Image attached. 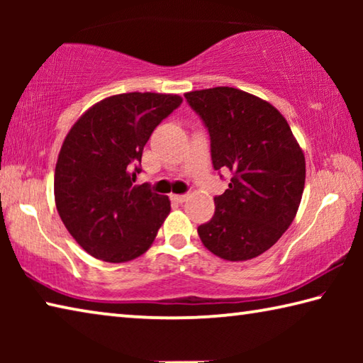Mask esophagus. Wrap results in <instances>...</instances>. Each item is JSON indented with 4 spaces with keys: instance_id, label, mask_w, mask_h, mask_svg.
<instances>
[{
    "instance_id": "esophagus-1",
    "label": "esophagus",
    "mask_w": 363,
    "mask_h": 363,
    "mask_svg": "<svg viewBox=\"0 0 363 363\" xmlns=\"http://www.w3.org/2000/svg\"><path fill=\"white\" fill-rule=\"evenodd\" d=\"M171 199H173L174 201H177V203H184V201L187 200V195H177V194H173V195H171Z\"/></svg>"
}]
</instances>
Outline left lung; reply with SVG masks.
I'll list each match as a JSON object with an SVG mask.
<instances>
[{
    "label": "left lung",
    "mask_w": 363,
    "mask_h": 363,
    "mask_svg": "<svg viewBox=\"0 0 363 363\" xmlns=\"http://www.w3.org/2000/svg\"><path fill=\"white\" fill-rule=\"evenodd\" d=\"M211 139L214 169L232 173L229 189L214 196L216 211L201 224V243L225 261H248L279 242L303 196L306 160L285 116L242 89L184 94Z\"/></svg>",
    "instance_id": "left-lung-1"
}]
</instances>
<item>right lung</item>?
<instances>
[{"label": "right lung", "instance_id": "right-lung-1", "mask_svg": "<svg viewBox=\"0 0 363 363\" xmlns=\"http://www.w3.org/2000/svg\"><path fill=\"white\" fill-rule=\"evenodd\" d=\"M181 102L177 94L110 96L86 110L65 136L54 199L67 230L86 253L126 262L152 247L171 203L147 184L134 182L150 134Z\"/></svg>", "mask_w": 363, "mask_h": 363}]
</instances>
